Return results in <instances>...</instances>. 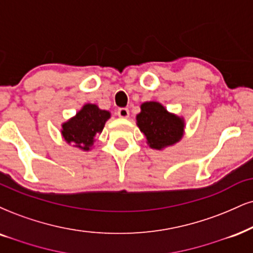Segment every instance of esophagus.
<instances>
[{"label":"esophagus","mask_w":253,"mask_h":253,"mask_svg":"<svg viewBox=\"0 0 253 253\" xmlns=\"http://www.w3.org/2000/svg\"><path fill=\"white\" fill-rule=\"evenodd\" d=\"M117 115H118V117H121V118H127L129 117V109H126V108H121V109H118V111H117Z\"/></svg>","instance_id":"34e87169"}]
</instances>
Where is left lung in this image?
I'll return each instance as SVG.
<instances>
[{
    "instance_id": "1",
    "label": "left lung",
    "mask_w": 253,
    "mask_h": 253,
    "mask_svg": "<svg viewBox=\"0 0 253 253\" xmlns=\"http://www.w3.org/2000/svg\"><path fill=\"white\" fill-rule=\"evenodd\" d=\"M136 121L148 145L155 150L176 144L184 135V118L169 112L158 102L142 103Z\"/></svg>"
}]
</instances>
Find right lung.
Segmentation results:
<instances>
[{
    "mask_svg": "<svg viewBox=\"0 0 253 253\" xmlns=\"http://www.w3.org/2000/svg\"><path fill=\"white\" fill-rule=\"evenodd\" d=\"M111 117L108 110H102L96 104L86 103L82 109L62 124V137L68 144L83 151L92 149L95 136L103 131L105 122Z\"/></svg>",
    "mask_w": 253,
    "mask_h": 253,
    "instance_id": "add662e5",
    "label": "right lung"
}]
</instances>
